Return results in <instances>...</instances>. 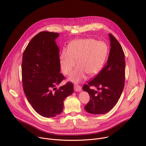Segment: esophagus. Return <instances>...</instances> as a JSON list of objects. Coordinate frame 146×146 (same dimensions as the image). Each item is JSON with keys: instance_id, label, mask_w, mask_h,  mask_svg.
Returning a JSON list of instances; mask_svg holds the SVG:
<instances>
[{"instance_id": "obj_1", "label": "esophagus", "mask_w": 146, "mask_h": 146, "mask_svg": "<svg viewBox=\"0 0 146 146\" xmlns=\"http://www.w3.org/2000/svg\"><path fill=\"white\" fill-rule=\"evenodd\" d=\"M74 90L76 92H80L81 91V87L79 85H74Z\"/></svg>"}]
</instances>
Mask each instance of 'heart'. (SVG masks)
<instances>
[{"label":"heart","mask_w":146,"mask_h":146,"mask_svg":"<svg viewBox=\"0 0 146 146\" xmlns=\"http://www.w3.org/2000/svg\"><path fill=\"white\" fill-rule=\"evenodd\" d=\"M108 53L107 44L93 39L75 40L71 42L68 50H63L60 57L61 69L68 75L76 64L78 66L69 77L74 82L84 80L86 74L94 76L102 69Z\"/></svg>","instance_id":"1"}]
</instances>
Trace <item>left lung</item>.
I'll list each match as a JSON object with an SVG mask.
<instances>
[{"mask_svg":"<svg viewBox=\"0 0 146 146\" xmlns=\"http://www.w3.org/2000/svg\"><path fill=\"white\" fill-rule=\"evenodd\" d=\"M110 50L107 62L94 79L85 84L82 89L90 95V100L85 109L89 113L105 114L118 102L125 86V54L116 38L110 33ZM97 88L98 92L90 89Z\"/></svg>","mask_w":146,"mask_h":146,"instance_id":"8db88e82","label":"left lung"}]
</instances>
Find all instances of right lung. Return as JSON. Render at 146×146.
Returning a JSON list of instances; mask_svg holds the SVG:
<instances>
[{
  "label": "right lung",
  "instance_id": "right-lung-1",
  "mask_svg": "<svg viewBox=\"0 0 146 146\" xmlns=\"http://www.w3.org/2000/svg\"><path fill=\"white\" fill-rule=\"evenodd\" d=\"M58 36L57 33H38L28 44L22 59V82L26 96L36 111L46 117L60 114L64 100L74 92L70 82L56 90L55 86L65 79L60 73V50L55 42Z\"/></svg>",
  "mask_w": 146,
  "mask_h": 146
}]
</instances>
